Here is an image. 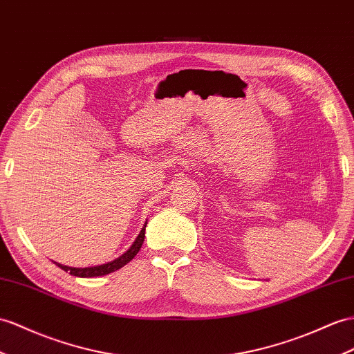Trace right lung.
I'll use <instances>...</instances> for the list:
<instances>
[{
    "label": "right lung",
    "instance_id": "1",
    "mask_svg": "<svg viewBox=\"0 0 354 354\" xmlns=\"http://www.w3.org/2000/svg\"><path fill=\"white\" fill-rule=\"evenodd\" d=\"M145 227H147V223H145V225L142 227L139 236L136 238V241L133 242V245L127 250L122 256H120L112 261H107V263H104V265H97V266H89V268H71V266H64L61 263H57V261H55V265L58 268H61L62 270L70 272V275L80 277V278H93V277H103L107 274H112V272L125 266L130 260L134 259L136 254H138L140 247H142V243H143V239H145Z\"/></svg>",
    "mask_w": 354,
    "mask_h": 354
}]
</instances>
